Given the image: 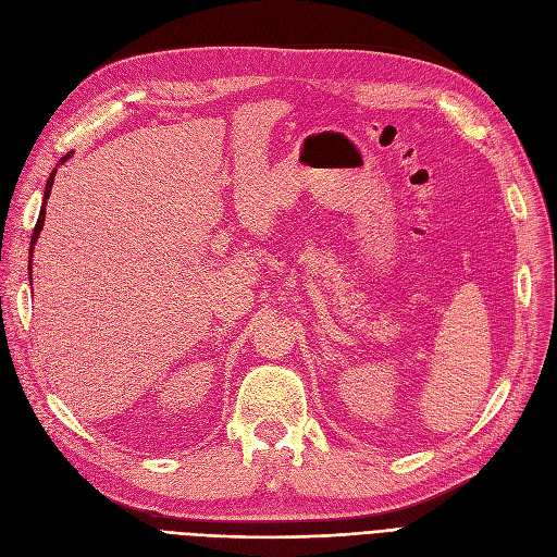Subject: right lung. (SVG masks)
<instances>
[{
    "instance_id": "add662e5",
    "label": "right lung",
    "mask_w": 557,
    "mask_h": 557,
    "mask_svg": "<svg viewBox=\"0 0 557 557\" xmlns=\"http://www.w3.org/2000/svg\"><path fill=\"white\" fill-rule=\"evenodd\" d=\"M70 158V153L61 160V162H65ZM53 175H55V171H51V175H49V181H47V187H45V200L49 198V194H51V185H53ZM47 205V202H45ZM45 205H42V210H40V216H38V223H36V227H34V237H32V255H34V244L38 242V234H40V230H42V223H45Z\"/></svg>"
}]
</instances>
